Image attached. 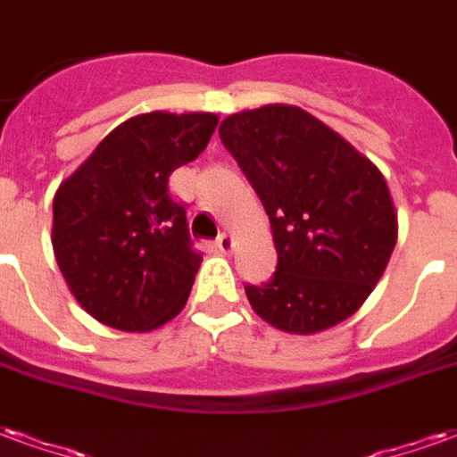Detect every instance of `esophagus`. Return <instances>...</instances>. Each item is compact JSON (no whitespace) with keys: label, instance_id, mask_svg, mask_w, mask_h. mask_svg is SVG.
<instances>
[{"label":"esophagus","instance_id":"esophagus-1","mask_svg":"<svg viewBox=\"0 0 457 457\" xmlns=\"http://www.w3.org/2000/svg\"><path fill=\"white\" fill-rule=\"evenodd\" d=\"M233 245H236V238H233V233L224 231L219 238H216V251L219 253H231Z\"/></svg>","mask_w":457,"mask_h":457}]
</instances>
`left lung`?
I'll use <instances>...</instances> for the list:
<instances>
[{
    "label": "left lung",
    "instance_id": "8db88e82",
    "mask_svg": "<svg viewBox=\"0 0 457 457\" xmlns=\"http://www.w3.org/2000/svg\"><path fill=\"white\" fill-rule=\"evenodd\" d=\"M219 136L268 212L278 270L245 295L262 321L312 336L370 297L397 243V212L379 168L295 104L226 116Z\"/></svg>",
    "mask_w": 457,
    "mask_h": 457
}]
</instances>
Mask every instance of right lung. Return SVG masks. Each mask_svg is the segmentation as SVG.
<instances>
[{
    "label": "right lung",
    "mask_w": 457,
    "mask_h": 457,
    "mask_svg": "<svg viewBox=\"0 0 457 457\" xmlns=\"http://www.w3.org/2000/svg\"><path fill=\"white\" fill-rule=\"evenodd\" d=\"M219 116L148 112L119 123L53 196V253L99 324L143 334L185 309L202 255L168 178L204 151Z\"/></svg>",
    "instance_id": "obj_1"
}]
</instances>
